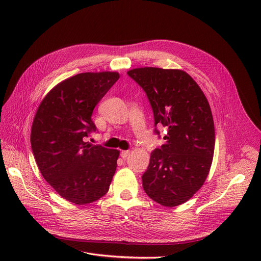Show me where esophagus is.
<instances>
[{
    "mask_svg": "<svg viewBox=\"0 0 261 261\" xmlns=\"http://www.w3.org/2000/svg\"><path fill=\"white\" fill-rule=\"evenodd\" d=\"M129 154H130V151H129V150H123V151H121V152H120V156H121L122 159H126Z\"/></svg>",
    "mask_w": 261,
    "mask_h": 261,
    "instance_id": "obj_1",
    "label": "esophagus"
}]
</instances>
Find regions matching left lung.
Instances as JSON below:
<instances>
[{"label": "left lung", "instance_id": "1", "mask_svg": "<svg viewBox=\"0 0 261 261\" xmlns=\"http://www.w3.org/2000/svg\"><path fill=\"white\" fill-rule=\"evenodd\" d=\"M128 75L146 93L158 123L167 128L166 143L154 149L142 176L148 197L177 206L201 188L210 172L215 126L210 103L197 82L180 70L140 67Z\"/></svg>", "mask_w": 261, "mask_h": 261}]
</instances>
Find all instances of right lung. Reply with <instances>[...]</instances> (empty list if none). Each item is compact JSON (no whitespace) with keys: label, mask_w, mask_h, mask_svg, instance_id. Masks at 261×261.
I'll list each match as a JSON object with an SVG mask.
<instances>
[{"label":"right lung","mask_w":261,"mask_h":261,"mask_svg":"<svg viewBox=\"0 0 261 261\" xmlns=\"http://www.w3.org/2000/svg\"><path fill=\"white\" fill-rule=\"evenodd\" d=\"M116 72L81 73L55 87L40 103L31 144L39 170L65 200L84 205L105 196L119 151L86 141L97 131L93 110L118 80Z\"/></svg>","instance_id":"obj_1"}]
</instances>
